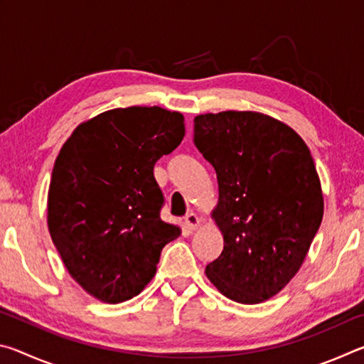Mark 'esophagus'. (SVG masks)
<instances>
[{
  "label": "esophagus",
  "mask_w": 364,
  "mask_h": 364,
  "mask_svg": "<svg viewBox=\"0 0 364 364\" xmlns=\"http://www.w3.org/2000/svg\"><path fill=\"white\" fill-rule=\"evenodd\" d=\"M184 223L189 231H196L197 226H199V217L194 212H189L186 217H184Z\"/></svg>",
  "instance_id": "esophagus-1"
}]
</instances>
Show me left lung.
I'll return each mask as SVG.
<instances>
[{"instance_id":"8db88e82","label":"left lung","mask_w":364,"mask_h":364,"mask_svg":"<svg viewBox=\"0 0 364 364\" xmlns=\"http://www.w3.org/2000/svg\"><path fill=\"white\" fill-rule=\"evenodd\" d=\"M194 144L217 171L212 217L225 239L207 278L228 299L260 304L294 278L321 225L310 149L291 127L250 110L197 115Z\"/></svg>"}]
</instances>
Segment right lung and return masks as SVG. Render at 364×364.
<instances>
[{
	"label": "right lung",
	"mask_w": 364,
	"mask_h": 364,
	"mask_svg": "<svg viewBox=\"0 0 364 364\" xmlns=\"http://www.w3.org/2000/svg\"><path fill=\"white\" fill-rule=\"evenodd\" d=\"M184 117L162 107L112 109L75 128L53 168L49 234L67 271L107 304L130 300L156 274L180 228L160 220L157 160L184 136Z\"/></svg>",
	"instance_id": "1"
}]
</instances>
